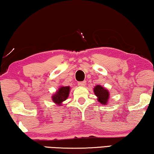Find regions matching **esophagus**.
Returning <instances> with one entry per match:
<instances>
[{
    "label": "esophagus",
    "instance_id": "obj_1",
    "mask_svg": "<svg viewBox=\"0 0 154 154\" xmlns=\"http://www.w3.org/2000/svg\"><path fill=\"white\" fill-rule=\"evenodd\" d=\"M78 85H79V86H81V87H85V86L86 85V81L79 82H78Z\"/></svg>",
    "mask_w": 154,
    "mask_h": 154
}]
</instances>
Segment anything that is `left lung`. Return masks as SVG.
<instances>
[{
	"mask_svg": "<svg viewBox=\"0 0 154 154\" xmlns=\"http://www.w3.org/2000/svg\"><path fill=\"white\" fill-rule=\"evenodd\" d=\"M94 93L97 97V101L103 105L108 104L110 92L106 88L97 85L94 88Z\"/></svg>",
	"mask_w": 154,
	"mask_h": 154,
	"instance_id": "obj_1",
	"label": "left lung"
}]
</instances>
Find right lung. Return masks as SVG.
<instances>
[{
    "label": "right lung",
    "instance_id": "add662e5",
    "mask_svg": "<svg viewBox=\"0 0 154 154\" xmlns=\"http://www.w3.org/2000/svg\"><path fill=\"white\" fill-rule=\"evenodd\" d=\"M69 86H61L58 88L54 94L52 96V101L57 106H62V102L67 99L70 92Z\"/></svg>",
    "mask_w": 154,
    "mask_h": 154
}]
</instances>
